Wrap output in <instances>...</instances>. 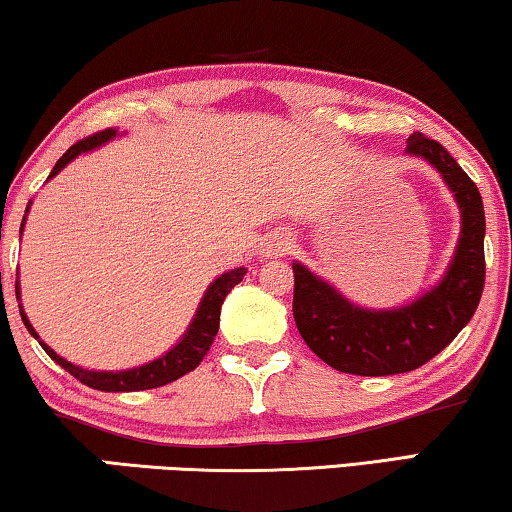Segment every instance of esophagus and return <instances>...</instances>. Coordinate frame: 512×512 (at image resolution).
<instances>
[{
  "label": "esophagus",
  "instance_id": "obj_1",
  "mask_svg": "<svg viewBox=\"0 0 512 512\" xmlns=\"http://www.w3.org/2000/svg\"><path fill=\"white\" fill-rule=\"evenodd\" d=\"M292 246V239L287 234H273L264 246V257H280Z\"/></svg>",
  "mask_w": 512,
  "mask_h": 512
}]
</instances>
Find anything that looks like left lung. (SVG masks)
I'll return each instance as SVG.
<instances>
[{
  "label": "left lung",
  "mask_w": 512,
  "mask_h": 512,
  "mask_svg": "<svg viewBox=\"0 0 512 512\" xmlns=\"http://www.w3.org/2000/svg\"><path fill=\"white\" fill-rule=\"evenodd\" d=\"M406 153L443 176L462 211L455 257L436 287L413 304L387 311L355 306L294 262V322L308 348L331 369L352 376H394L420 369L473 318L485 287V208L478 187L441 143L415 132Z\"/></svg>",
  "instance_id": "8db88e82"
}]
</instances>
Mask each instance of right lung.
<instances>
[{
    "mask_svg": "<svg viewBox=\"0 0 512 512\" xmlns=\"http://www.w3.org/2000/svg\"><path fill=\"white\" fill-rule=\"evenodd\" d=\"M115 134H118L115 129H104V132H97L88 136V139L74 143V146H71L60 160H57L48 178L60 174V171L67 167L74 157H78L81 153H88V150H95L106 141H111ZM27 211H30V206H27ZM23 225H25V218H23ZM243 276H246V266H239V269H232L222 273L220 278H215L211 287L204 292V299L199 301L197 315L192 318L190 327H187L181 341H178L169 352H164L162 357H157L153 362L143 366H134V369H127V371H90V369H83V366L67 362V359L57 355L55 350H50L48 345L41 341L37 331H34V327L30 325V320H27L23 304L18 306H20V318H23L27 331L37 338L41 348L48 352V357L53 359L55 364H60L64 371H69L76 380H81L83 385L92 387V390H102V392H139V390H153V387L169 385L181 376H185V373L197 369L206 352L211 350L215 334H218L222 301H225L227 294L234 290V285L241 283ZM16 297L20 301L18 283H16Z\"/></svg>",
    "mask_w": 512,
    "mask_h": 512,
    "instance_id": "add662e5",
    "label": "right lung"
}]
</instances>
